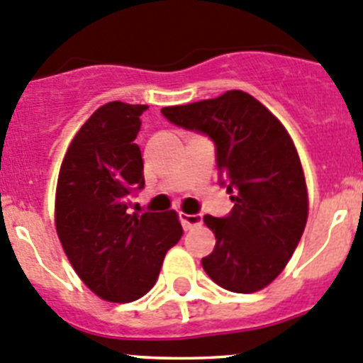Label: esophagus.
Here are the masks:
<instances>
[{
  "instance_id": "34e87169",
  "label": "esophagus",
  "mask_w": 363,
  "mask_h": 363,
  "mask_svg": "<svg viewBox=\"0 0 363 363\" xmlns=\"http://www.w3.org/2000/svg\"><path fill=\"white\" fill-rule=\"evenodd\" d=\"M179 220H182V226H184L185 230H191V228L199 226V224L203 223L199 213H179Z\"/></svg>"
}]
</instances>
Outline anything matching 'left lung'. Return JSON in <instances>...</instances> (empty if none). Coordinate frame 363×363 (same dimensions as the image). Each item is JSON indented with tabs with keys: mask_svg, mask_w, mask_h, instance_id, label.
<instances>
[{
	"mask_svg": "<svg viewBox=\"0 0 363 363\" xmlns=\"http://www.w3.org/2000/svg\"><path fill=\"white\" fill-rule=\"evenodd\" d=\"M162 116L212 140L219 184L233 201L228 216L203 217L216 235V247L201 260L205 272L239 294L267 287L298 247L308 217L305 174L291 135L242 91L165 106Z\"/></svg>",
	"mask_w": 363,
	"mask_h": 363,
	"instance_id": "8db88e82",
	"label": "left lung"
}]
</instances>
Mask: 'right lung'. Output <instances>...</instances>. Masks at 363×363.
Returning a JSON list of instances; mask_svg holds the SVG:
<instances>
[{
    "label": "right lung",
    "mask_w": 363,
    "mask_h": 363,
    "mask_svg": "<svg viewBox=\"0 0 363 363\" xmlns=\"http://www.w3.org/2000/svg\"><path fill=\"white\" fill-rule=\"evenodd\" d=\"M147 105L99 106L76 133L62 162L55 220L76 274L99 298L130 303L151 291L165 253L182 239L176 212L128 213L144 189L135 144Z\"/></svg>",
    "instance_id": "add662e5"
}]
</instances>
